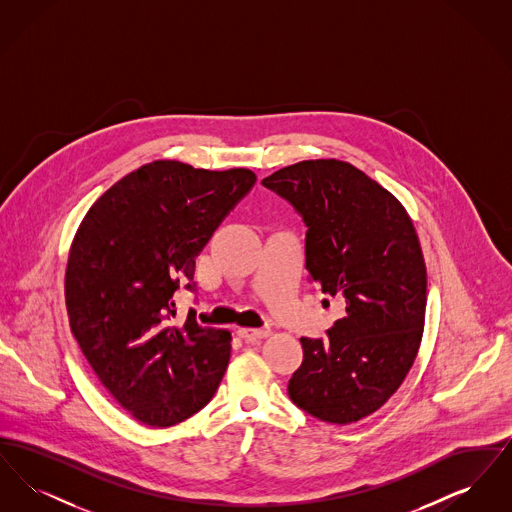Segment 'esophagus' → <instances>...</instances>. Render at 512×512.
<instances>
[{
  "label": "esophagus",
  "instance_id": "34e87169",
  "mask_svg": "<svg viewBox=\"0 0 512 512\" xmlns=\"http://www.w3.org/2000/svg\"><path fill=\"white\" fill-rule=\"evenodd\" d=\"M238 336L244 338L245 341H257L263 340L270 336V330L268 328H238Z\"/></svg>",
  "mask_w": 512,
  "mask_h": 512
}]
</instances>
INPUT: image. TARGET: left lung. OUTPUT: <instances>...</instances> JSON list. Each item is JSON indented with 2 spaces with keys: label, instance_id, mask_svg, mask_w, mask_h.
<instances>
[{
  "label": "left lung",
  "instance_id": "obj_1",
  "mask_svg": "<svg viewBox=\"0 0 512 512\" xmlns=\"http://www.w3.org/2000/svg\"><path fill=\"white\" fill-rule=\"evenodd\" d=\"M263 186L301 213L309 276L345 311L328 340L301 338L290 399L322 422L353 424L399 390L422 341L426 265L413 220L395 195L340 159L299 161Z\"/></svg>",
  "mask_w": 512,
  "mask_h": 512
}]
</instances>
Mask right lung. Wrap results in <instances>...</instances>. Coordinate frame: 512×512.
I'll use <instances>...</instances> for the list:
<instances>
[{"label": "right lung", "instance_id": "right-lung-1", "mask_svg": "<svg viewBox=\"0 0 512 512\" xmlns=\"http://www.w3.org/2000/svg\"><path fill=\"white\" fill-rule=\"evenodd\" d=\"M257 176L159 159L113 184L80 222L65 272L74 340L101 386L151 428L203 409L230 359V332L194 311L174 324L172 293ZM186 288H192L190 284Z\"/></svg>", "mask_w": 512, "mask_h": 512}]
</instances>
